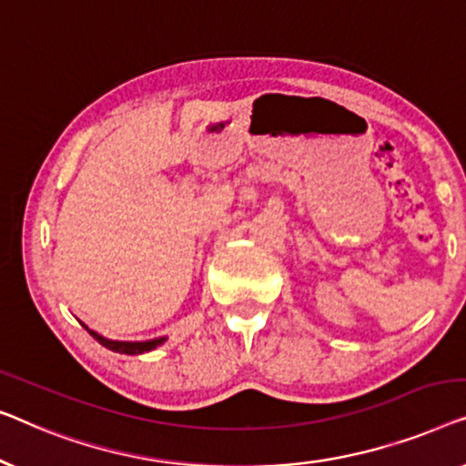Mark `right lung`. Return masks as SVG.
<instances>
[{"instance_id":"add662e5","label":"right lung","mask_w":466,"mask_h":466,"mask_svg":"<svg viewBox=\"0 0 466 466\" xmlns=\"http://www.w3.org/2000/svg\"><path fill=\"white\" fill-rule=\"evenodd\" d=\"M84 329H86L90 336H93L101 346H105V349H109V350H114V352H120V355H143V352L154 350L156 346H160L167 339V338H156V339H147V342H120V339H107V338L99 336V333H96V331L88 329L86 325H84Z\"/></svg>"}]
</instances>
